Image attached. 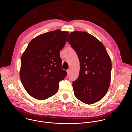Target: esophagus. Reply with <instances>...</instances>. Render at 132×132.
Here are the masks:
<instances>
[{
  "mask_svg": "<svg viewBox=\"0 0 132 132\" xmlns=\"http://www.w3.org/2000/svg\"><path fill=\"white\" fill-rule=\"evenodd\" d=\"M67 75H69L70 73V70L69 69H67Z\"/></svg>",
  "mask_w": 132,
  "mask_h": 132,
  "instance_id": "1",
  "label": "esophagus"
}]
</instances>
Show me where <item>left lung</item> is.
Returning a JSON list of instances; mask_svg holds the SVG:
<instances>
[{"label": "left lung", "instance_id": "8db88e82", "mask_svg": "<svg viewBox=\"0 0 132 132\" xmlns=\"http://www.w3.org/2000/svg\"><path fill=\"white\" fill-rule=\"evenodd\" d=\"M67 42L76 52L80 62L77 79L72 82L75 96L91 104L101 100L111 81L112 64L103 44L86 32L70 33Z\"/></svg>", "mask_w": 132, "mask_h": 132}]
</instances>
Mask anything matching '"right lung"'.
<instances>
[{
	"label": "right lung",
	"mask_w": 132,
	"mask_h": 132,
	"mask_svg": "<svg viewBox=\"0 0 132 132\" xmlns=\"http://www.w3.org/2000/svg\"><path fill=\"white\" fill-rule=\"evenodd\" d=\"M69 32L60 30L46 32L32 39L22 55L20 77L29 95L37 100L46 99L57 93L59 82L67 72L62 69L60 52Z\"/></svg>",
	"instance_id": "obj_1"
}]
</instances>
